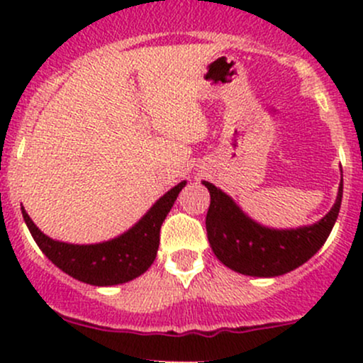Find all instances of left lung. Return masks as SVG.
I'll return each mask as SVG.
<instances>
[{
    "label": "left lung",
    "mask_w": 363,
    "mask_h": 363,
    "mask_svg": "<svg viewBox=\"0 0 363 363\" xmlns=\"http://www.w3.org/2000/svg\"><path fill=\"white\" fill-rule=\"evenodd\" d=\"M210 191L206 232L215 256L227 268L257 278L280 277L309 261L323 247L338 218L343 179L331 210L319 222L297 228H269L245 215L222 189L203 181Z\"/></svg>",
    "instance_id": "left-lung-1"
}]
</instances>
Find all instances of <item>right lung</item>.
Masks as SVG:
<instances>
[{
  "mask_svg": "<svg viewBox=\"0 0 363 363\" xmlns=\"http://www.w3.org/2000/svg\"><path fill=\"white\" fill-rule=\"evenodd\" d=\"M184 186L186 181H182L167 191L124 234L97 244H69L51 239L32 222L23 206L22 215L40 251L61 272L94 286L121 285L138 278L155 261L160 227Z\"/></svg>",
  "mask_w": 363,
  "mask_h": 363,
  "instance_id": "right-lung-1",
  "label": "right lung"
}]
</instances>
